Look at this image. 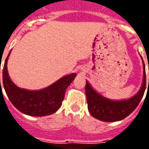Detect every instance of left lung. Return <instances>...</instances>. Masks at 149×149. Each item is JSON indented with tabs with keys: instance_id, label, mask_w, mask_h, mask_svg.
I'll return each instance as SVG.
<instances>
[{
	"instance_id": "left-lung-1",
	"label": "left lung",
	"mask_w": 149,
	"mask_h": 149,
	"mask_svg": "<svg viewBox=\"0 0 149 149\" xmlns=\"http://www.w3.org/2000/svg\"><path fill=\"white\" fill-rule=\"evenodd\" d=\"M141 59L142 57L141 56ZM143 63V82L139 92L128 99L113 100L105 97L92 87L89 82L86 80V100L88 104V111L96 119L106 122H113L123 120L127 118L135 110L142 99L146 91V65ZM149 84V79H148Z\"/></svg>"
}]
</instances>
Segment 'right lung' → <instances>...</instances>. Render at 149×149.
Wrapping results in <instances>:
<instances>
[{
    "label": "right lung",
    "instance_id": "1",
    "mask_svg": "<svg viewBox=\"0 0 149 149\" xmlns=\"http://www.w3.org/2000/svg\"><path fill=\"white\" fill-rule=\"evenodd\" d=\"M10 54V51L3 64V85L11 104L22 113L34 117L50 115L58 111L65 97V90L77 73L64 76L50 86L38 91L20 88L13 83L8 74L7 65Z\"/></svg>",
    "mask_w": 149,
    "mask_h": 149
}]
</instances>
